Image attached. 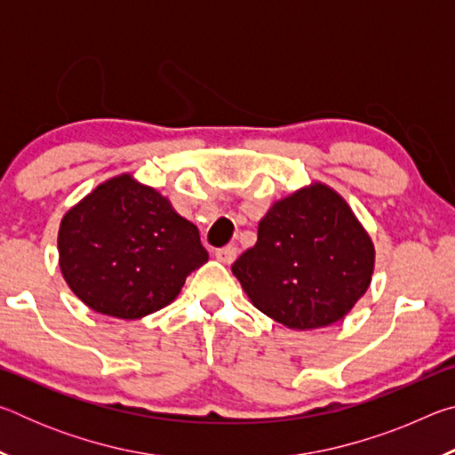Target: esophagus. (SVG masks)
<instances>
[{"instance_id": "obj_1", "label": "esophagus", "mask_w": 455, "mask_h": 455, "mask_svg": "<svg viewBox=\"0 0 455 455\" xmlns=\"http://www.w3.org/2000/svg\"><path fill=\"white\" fill-rule=\"evenodd\" d=\"M236 255H238L236 246L228 244V246H222V249L217 251V260H220L222 265H230V263H235Z\"/></svg>"}]
</instances>
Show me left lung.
<instances>
[{
    "instance_id": "1",
    "label": "left lung",
    "mask_w": 455,
    "mask_h": 455,
    "mask_svg": "<svg viewBox=\"0 0 455 455\" xmlns=\"http://www.w3.org/2000/svg\"><path fill=\"white\" fill-rule=\"evenodd\" d=\"M373 267L371 236L345 198L313 182L268 209L233 275L267 317L309 331L343 319L365 295Z\"/></svg>"
}]
</instances>
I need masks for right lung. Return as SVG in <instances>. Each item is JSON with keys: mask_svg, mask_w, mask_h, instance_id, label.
Here are the masks:
<instances>
[{"mask_svg": "<svg viewBox=\"0 0 455 455\" xmlns=\"http://www.w3.org/2000/svg\"><path fill=\"white\" fill-rule=\"evenodd\" d=\"M60 271L92 311L142 319L171 305L209 260L198 228L132 174L106 180L64 214Z\"/></svg>", "mask_w": 455, "mask_h": 455, "instance_id": "1", "label": "right lung"}]
</instances>
